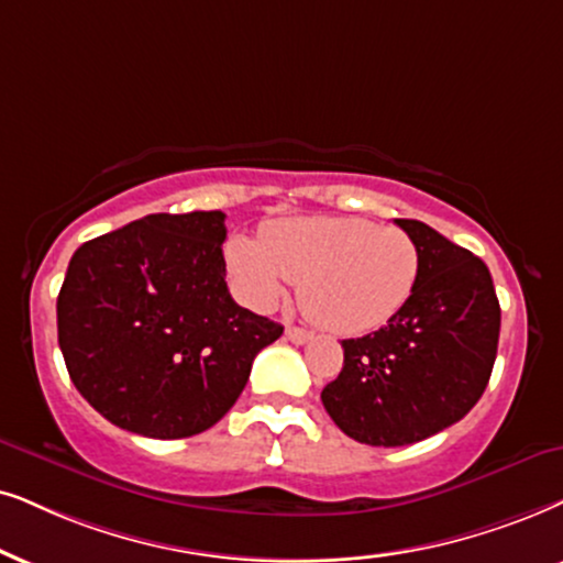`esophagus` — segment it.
<instances>
[{
  "label": "esophagus",
  "instance_id": "34e87169",
  "mask_svg": "<svg viewBox=\"0 0 563 563\" xmlns=\"http://www.w3.org/2000/svg\"><path fill=\"white\" fill-rule=\"evenodd\" d=\"M286 338L290 340V343L303 345V343H309V340H311V332L301 330V327H288V330H286Z\"/></svg>",
  "mask_w": 563,
  "mask_h": 563
}]
</instances>
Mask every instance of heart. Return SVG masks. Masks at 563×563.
I'll list each match as a JSON object with an SVG mask.
<instances>
[{
    "label": "heart",
    "instance_id": "heart-1",
    "mask_svg": "<svg viewBox=\"0 0 563 563\" xmlns=\"http://www.w3.org/2000/svg\"><path fill=\"white\" fill-rule=\"evenodd\" d=\"M225 260L239 296L273 309L290 283L311 322L334 334L379 330L402 311L421 275L416 241L366 218H288L260 239L233 236Z\"/></svg>",
    "mask_w": 563,
    "mask_h": 563
}]
</instances>
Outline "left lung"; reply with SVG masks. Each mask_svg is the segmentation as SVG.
<instances>
[{
	"instance_id": "obj_1",
	"label": "left lung",
	"mask_w": 563,
	"mask_h": 563,
	"mask_svg": "<svg viewBox=\"0 0 563 563\" xmlns=\"http://www.w3.org/2000/svg\"><path fill=\"white\" fill-rule=\"evenodd\" d=\"M421 252L410 301L372 334L343 340V372L322 389L347 437L405 446L465 418L490 379L501 309L488 267L421 220H395Z\"/></svg>"
}]
</instances>
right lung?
Wrapping results in <instances>:
<instances>
[{"label":"right lung","mask_w":563,"mask_h":563,"mask_svg":"<svg viewBox=\"0 0 563 563\" xmlns=\"http://www.w3.org/2000/svg\"><path fill=\"white\" fill-rule=\"evenodd\" d=\"M225 212H155L77 249L56 330L77 393L151 439L208 431L233 408L283 327L225 286Z\"/></svg>","instance_id":"add662e5"}]
</instances>
